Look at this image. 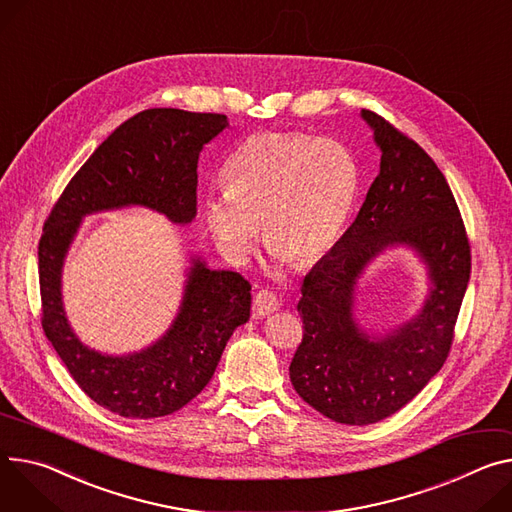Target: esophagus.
Wrapping results in <instances>:
<instances>
[{"instance_id": "34e87169", "label": "esophagus", "mask_w": 512, "mask_h": 512, "mask_svg": "<svg viewBox=\"0 0 512 512\" xmlns=\"http://www.w3.org/2000/svg\"><path fill=\"white\" fill-rule=\"evenodd\" d=\"M277 308H280V300L271 292V290H259L253 298V316L255 318H265L273 314Z\"/></svg>"}]
</instances>
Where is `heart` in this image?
Wrapping results in <instances>:
<instances>
[{
	"instance_id": "obj_1",
	"label": "heart",
	"mask_w": 512,
	"mask_h": 512,
	"mask_svg": "<svg viewBox=\"0 0 512 512\" xmlns=\"http://www.w3.org/2000/svg\"><path fill=\"white\" fill-rule=\"evenodd\" d=\"M222 181L224 192L204 200V218L230 261L249 257L261 226L271 253L310 267L343 237L359 192V167L339 138L257 132L228 155Z\"/></svg>"
}]
</instances>
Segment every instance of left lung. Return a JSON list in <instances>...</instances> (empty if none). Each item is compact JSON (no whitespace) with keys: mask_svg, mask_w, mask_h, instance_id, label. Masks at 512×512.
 <instances>
[{"mask_svg":"<svg viewBox=\"0 0 512 512\" xmlns=\"http://www.w3.org/2000/svg\"><path fill=\"white\" fill-rule=\"evenodd\" d=\"M361 118L382 151L380 173L355 222L304 277V337L290 363L304 402L359 427L398 412L443 367L472 269L466 226L435 161L376 112ZM400 244L428 265L430 296L398 330L369 338L352 318L354 286L371 260Z\"/></svg>","mask_w":512,"mask_h":512,"instance_id":"obj_1","label":"left lung"}]
</instances>
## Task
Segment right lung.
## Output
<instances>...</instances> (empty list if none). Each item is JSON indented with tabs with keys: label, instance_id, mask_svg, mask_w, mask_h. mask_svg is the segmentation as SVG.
Returning a JSON list of instances; mask_svg holds the SVG:
<instances>
[{
	"label": "right lung",
	"instance_id": "add662e5",
	"mask_svg": "<svg viewBox=\"0 0 512 512\" xmlns=\"http://www.w3.org/2000/svg\"><path fill=\"white\" fill-rule=\"evenodd\" d=\"M228 126L224 114L177 108L138 112L120 124L67 183L38 243L42 329L77 386L124 418L167 416L194 400L214 376L226 341L251 316V284L237 271L192 259L179 312L151 347L104 355L71 331L61 273L83 216L145 206L175 224L196 218L198 159Z\"/></svg>",
	"mask_w": 512,
	"mask_h": 512
}]
</instances>
